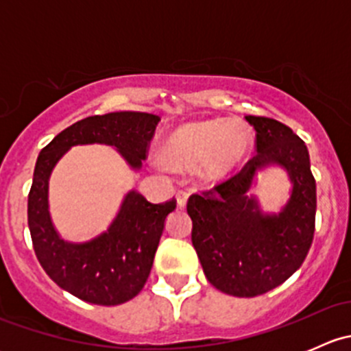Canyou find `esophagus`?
Returning <instances> with one entry per match:
<instances>
[{"label":"esophagus","instance_id":"34e87169","mask_svg":"<svg viewBox=\"0 0 351 351\" xmlns=\"http://www.w3.org/2000/svg\"><path fill=\"white\" fill-rule=\"evenodd\" d=\"M186 202H189V193L180 190V192L176 193V204H178L180 208H183L186 205Z\"/></svg>","mask_w":351,"mask_h":351}]
</instances>
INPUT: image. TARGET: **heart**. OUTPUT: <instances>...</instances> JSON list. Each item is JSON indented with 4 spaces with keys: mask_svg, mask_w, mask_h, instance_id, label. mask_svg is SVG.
<instances>
[{
    "mask_svg": "<svg viewBox=\"0 0 351 351\" xmlns=\"http://www.w3.org/2000/svg\"><path fill=\"white\" fill-rule=\"evenodd\" d=\"M251 144V130L241 120H197L173 130L159 153L169 168H195L204 183H221L239 171Z\"/></svg>",
    "mask_w": 351,
    "mask_h": 351,
    "instance_id": "obj_1",
    "label": "heart"
}]
</instances>
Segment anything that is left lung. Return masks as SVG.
<instances>
[{
	"instance_id": "left-lung-1",
	"label": "left lung",
	"mask_w": 351,
	"mask_h": 351,
	"mask_svg": "<svg viewBox=\"0 0 351 351\" xmlns=\"http://www.w3.org/2000/svg\"><path fill=\"white\" fill-rule=\"evenodd\" d=\"M246 120L256 130V156L234 178L186 204L205 277L234 297L261 295L292 277L313 244L316 221V182L304 141L278 120ZM268 167L284 169L293 185L278 213H265L250 192Z\"/></svg>"
}]
</instances>
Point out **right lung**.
Here are the masks:
<instances>
[{"mask_svg":"<svg viewBox=\"0 0 351 351\" xmlns=\"http://www.w3.org/2000/svg\"><path fill=\"white\" fill-rule=\"evenodd\" d=\"M159 117L146 112H112L86 117L54 137L38 154L28 193V228L35 254L45 274L84 302L119 306L143 290L153 268L166 217L176 200L151 204L129 190L107 231L83 243L59 234L49 208V182L71 147L105 144L115 147L132 171L143 168L147 143Z\"/></svg>","mask_w":351,"mask_h":351,"instance_id":"right-lung-1","label":"right lung"}]
</instances>
